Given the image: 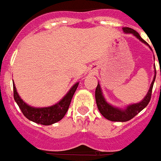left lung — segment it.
<instances>
[{
  "label": "left lung",
  "instance_id": "obj_1",
  "mask_svg": "<svg viewBox=\"0 0 161 161\" xmlns=\"http://www.w3.org/2000/svg\"><path fill=\"white\" fill-rule=\"evenodd\" d=\"M123 30H124L125 33H127V34H134L135 36L139 39L142 42L148 45V43L146 42L144 40H143L139 35V34L137 31H135L134 29H131V28H123ZM155 73H156V72H155ZM155 77H156V74L154 75V80L152 82L149 92L146 94L144 99L141 102L127 106V109H125V110H121V109L113 107L112 105H109L105 101V98L102 95L100 86L98 83L96 89H95V100H96L97 106H98L100 112L105 116V118L112 121H127L132 119L136 115H138L141 110H143L150 101L152 89H153V85H154V80H155Z\"/></svg>",
  "mask_w": 161,
  "mask_h": 161
}]
</instances>
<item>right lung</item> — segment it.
<instances>
[{
    "mask_svg": "<svg viewBox=\"0 0 161 161\" xmlns=\"http://www.w3.org/2000/svg\"><path fill=\"white\" fill-rule=\"evenodd\" d=\"M78 86V83H75L60 102L50 107L34 108L28 105L19 97L14 84H13V96L24 116H26V118L39 124L51 125L61 121L64 117Z\"/></svg>",
    "mask_w": 161,
    "mask_h": 161,
    "instance_id": "1",
    "label": "right lung"
}]
</instances>
